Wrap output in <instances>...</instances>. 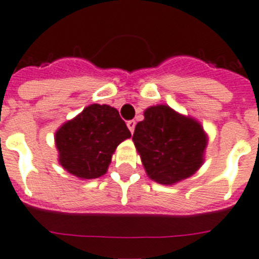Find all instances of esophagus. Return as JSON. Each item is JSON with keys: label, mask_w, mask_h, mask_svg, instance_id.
Here are the masks:
<instances>
[{"label": "esophagus", "mask_w": 259, "mask_h": 259, "mask_svg": "<svg viewBox=\"0 0 259 259\" xmlns=\"http://www.w3.org/2000/svg\"><path fill=\"white\" fill-rule=\"evenodd\" d=\"M126 125H127V127H129L130 132L134 133V129H135V125H137V122H135L134 120H130V121H127Z\"/></svg>", "instance_id": "obj_1"}]
</instances>
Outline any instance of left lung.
Masks as SVG:
<instances>
[{
	"instance_id": "1",
	"label": "left lung",
	"mask_w": 259,
	"mask_h": 259,
	"mask_svg": "<svg viewBox=\"0 0 259 259\" xmlns=\"http://www.w3.org/2000/svg\"><path fill=\"white\" fill-rule=\"evenodd\" d=\"M133 142L147 176L169 186L200 169L208 135L195 118L158 104L144 111V120L135 126Z\"/></svg>"
}]
</instances>
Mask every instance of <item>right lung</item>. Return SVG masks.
Instances as JSON below:
<instances>
[{
  "instance_id": "1",
  "label": "right lung",
  "mask_w": 259,
  "mask_h": 259,
  "mask_svg": "<svg viewBox=\"0 0 259 259\" xmlns=\"http://www.w3.org/2000/svg\"><path fill=\"white\" fill-rule=\"evenodd\" d=\"M130 137L117 109L90 104L55 133L59 164L81 179L99 178L107 173L118 144Z\"/></svg>"
}]
</instances>
